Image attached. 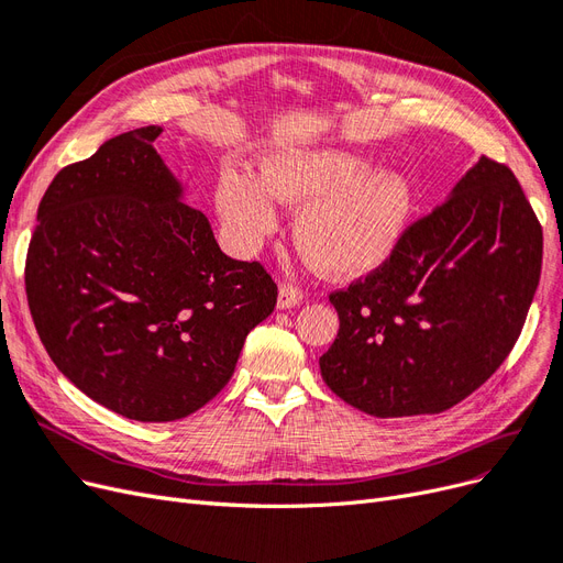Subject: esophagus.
I'll return each instance as SVG.
<instances>
[{
  "label": "esophagus",
  "instance_id": "34e87169",
  "mask_svg": "<svg viewBox=\"0 0 563 563\" xmlns=\"http://www.w3.org/2000/svg\"><path fill=\"white\" fill-rule=\"evenodd\" d=\"M303 301V292L295 283H283L278 289V308H292Z\"/></svg>",
  "mask_w": 563,
  "mask_h": 563
}]
</instances>
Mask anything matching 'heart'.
I'll use <instances>...</instances> for the list:
<instances>
[{
    "mask_svg": "<svg viewBox=\"0 0 563 563\" xmlns=\"http://www.w3.org/2000/svg\"><path fill=\"white\" fill-rule=\"evenodd\" d=\"M276 198L301 206L295 235L322 274L355 278L384 264L413 212V187L397 170H376L343 150H292L264 161L262 179L224 168L214 201L229 243L250 255L278 227Z\"/></svg>",
    "mask_w": 563,
    "mask_h": 563,
    "instance_id": "1",
    "label": "heart"
}]
</instances>
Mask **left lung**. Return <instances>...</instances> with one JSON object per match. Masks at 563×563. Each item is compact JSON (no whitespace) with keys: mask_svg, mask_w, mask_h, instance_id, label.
I'll list each match as a JSON object with an SVG mask.
<instances>
[{"mask_svg":"<svg viewBox=\"0 0 563 563\" xmlns=\"http://www.w3.org/2000/svg\"><path fill=\"white\" fill-rule=\"evenodd\" d=\"M542 266V227L505 163L482 156L393 255L330 301L324 384L378 416L440 413L510 355Z\"/></svg>","mask_w":563,"mask_h":563,"instance_id":"obj_1","label":"left lung"}]
</instances>
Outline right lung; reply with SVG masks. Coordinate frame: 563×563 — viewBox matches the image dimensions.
<instances>
[{"label":"right lung","mask_w":563,"mask_h":563,"mask_svg":"<svg viewBox=\"0 0 563 563\" xmlns=\"http://www.w3.org/2000/svg\"><path fill=\"white\" fill-rule=\"evenodd\" d=\"M161 125L100 144L48 185L25 260L34 328L56 367L125 419L166 423L208 405L278 285L227 257L154 150Z\"/></svg>","instance_id":"right-lung-1"}]
</instances>
